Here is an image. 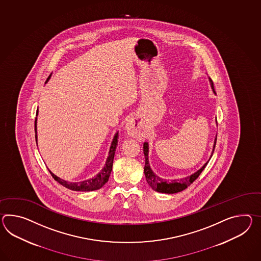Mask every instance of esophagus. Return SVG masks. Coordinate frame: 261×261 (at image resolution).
Masks as SVG:
<instances>
[{
	"mask_svg": "<svg viewBox=\"0 0 261 261\" xmlns=\"http://www.w3.org/2000/svg\"><path fill=\"white\" fill-rule=\"evenodd\" d=\"M125 130L129 136L131 137H138L140 135V122L137 121L135 118L129 119L125 125Z\"/></svg>",
	"mask_w": 261,
	"mask_h": 261,
	"instance_id": "obj_1",
	"label": "esophagus"
}]
</instances>
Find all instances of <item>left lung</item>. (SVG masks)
<instances>
[{
    "instance_id": "obj_1",
    "label": "left lung",
    "mask_w": 261,
    "mask_h": 261,
    "mask_svg": "<svg viewBox=\"0 0 261 261\" xmlns=\"http://www.w3.org/2000/svg\"><path fill=\"white\" fill-rule=\"evenodd\" d=\"M210 80V86L212 91L214 92V94H216L215 89H214V86H213V82L212 80L208 77ZM217 135L215 140H214V144H213V149L212 152L210 154V158L201 169H199L197 172L192 173L191 175H188L184 178L181 179H174L172 181H169L167 179H163V178L159 177V175H156L153 170L151 169V166L149 163V144L148 142H144L143 143V153L145 156V166H144V174L146 177V181L148 185L153 189V191H158V192H161V193H168V194H172V193H177L180 191H184L186 190L191 183H193V181H195L197 179L198 176L201 174V172H203V169L205 168L206 164L208 163L212 154L214 153V149H215V145H216Z\"/></svg>"
}]
</instances>
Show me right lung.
Listing matches in <instances>:
<instances>
[{
  "label": "right lung",
  "mask_w": 261,
  "mask_h": 261,
  "mask_svg": "<svg viewBox=\"0 0 261 261\" xmlns=\"http://www.w3.org/2000/svg\"><path fill=\"white\" fill-rule=\"evenodd\" d=\"M50 76L48 77V79L46 80L45 84L47 83L50 79ZM38 114V110L37 111V116ZM37 120L38 118H36L35 120V132H36V141L38 142V136H37ZM119 132L115 134L113 140L111 142V146L109 148V153H108V159L106 161V164L103 166L102 170L100 171L99 173H97L94 177L89 178L84 181L80 182H69L66 181L64 179L57 176L55 173H53L51 171H49L51 174V176L56 181H58V183L62 185L65 188L69 189L70 191H97L99 189H101L103 185L106 184L109 179L110 173L112 171V166H113V160H114L115 152H116V148L118 145V137Z\"/></svg>",
  "instance_id": "obj_1"
}]
</instances>
